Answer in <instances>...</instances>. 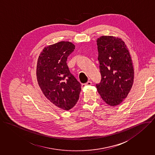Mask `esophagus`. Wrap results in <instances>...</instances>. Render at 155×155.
I'll return each mask as SVG.
<instances>
[{"instance_id": "34e87169", "label": "esophagus", "mask_w": 155, "mask_h": 155, "mask_svg": "<svg viewBox=\"0 0 155 155\" xmlns=\"http://www.w3.org/2000/svg\"><path fill=\"white\" fill-rule=\"evenodd\" d=\"M92 81H87L86 83H85V84H82V86H81V87H82V88H84L86 86H91V85H92Z\"/></svg>"}]
</instances>
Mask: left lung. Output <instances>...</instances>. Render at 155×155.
Here are the masks:
<instances>
[{"instance_id":"left-lung-1","label":"left lung","mask_w":155,"mask_h":155,"mask_svg":"<svg viewBox=\"0 0 155 155\" xmlns=\"http://www.w3.org/2000/svg\"><path fill=\"white\" fill-rule=\"evenodd\" d=\"M96 42L101 80L96 86L107 104L116 106L127 97L133 84L132 59L120 38L102 36Z\"/></svg>"}]
</instances>
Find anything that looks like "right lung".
Returning a JSON list of instances; mask_svg holds the SVG:
<instances>
[{
	"mask_svg": "<svg viewBox=\"0 0 155 155\" xmlns=\"http://www.w3.org/2000/svg\"><path fill=\"white\" fill-rule=\"evenodd\" d=\"M75 45L61 41L44 48L38 59L36 77L45 96L53 104L69 110L77 104L81 84L70 72L66 61Z\"/></svg>",
	"mask_w": 155,
	"mask_h": 155,
	"instance_id": "right-lung-1",
	"label": "right lung"
}]
</instances>
